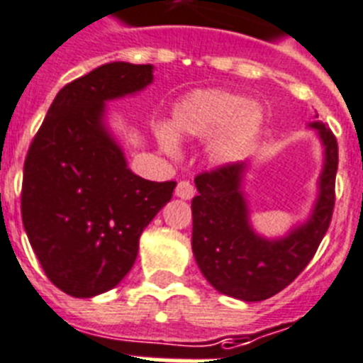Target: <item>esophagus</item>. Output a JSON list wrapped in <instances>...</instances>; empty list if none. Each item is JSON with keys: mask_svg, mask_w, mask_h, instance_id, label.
Listing matches in <instances>:
<instances>
[{"mask_svg": "<svg viewBox=\"0 0 363 363\" xmlns=\"http://www.w3.org/2000/svg\"><path fill=\"white\" fill-rule=\"evenodd\" d=\"M174 194L178 198H182V200H191V198L194 196V187L189 184V182H179V184L176 185Z\"/></svg>", "mask_w": 363, "mask_h": 363, "instance_id": "1", "label": "esophagus"}]
</instances>
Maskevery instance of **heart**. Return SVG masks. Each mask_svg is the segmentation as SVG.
Here are the masks:
<instances>
[{
  "label": "heart",
  "instance_id": "1",
  "mask_svg": "<svg viewBox=\"0 0 363 363\" xmlns=\"http://www.w3.org/2000/svg\"><path fill=\"white\" fill-rule=\"evenodd\" d=\"M264 123V111L244 95L225 89H196L179 99L170 113V132L157 130L160 147L176 152V139H209V156L218 165H229L244 156Z\"/></svg>",
  "mask_w": 363,
  "mask_h": 363
}]
</instances>
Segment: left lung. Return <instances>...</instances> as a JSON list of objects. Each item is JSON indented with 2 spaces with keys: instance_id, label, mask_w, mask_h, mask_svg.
Masks as SVG:
<instances>
[{
  "instance_id": "left-lung-1",
  "label": "left lung",
  "mask_w": 363,
  "mask_h": 363,
  "mask_svg": "<svg viewBox=\"0 0 363 363\" xmlns=\"http://www.w3.org/2000/svg\"><path fill=\"white\" fill-rule=\"evenodd\" d=\"M323 147L318 194L306 220L283 237H264L252 224L244 191L250 161L196 176L193 253L215 290L240 301H264L292 283L311 262L329 229L334 209L337 143L321 121L308 123Z\"/></svg>"
}]
</instances>
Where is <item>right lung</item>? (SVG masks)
I'll return each mask as SVG.
<instances>
[{
    "mask_svg": "<svg viewBox=\"0 0 363 363\" xmlns=\"http://www.w3.org/2000/svg\"><path fill=\"white\" fill-rule=\"evenodd\" d=\"M154 82L152 64L110 62L57 93L23 167L21 218L52 284L95 297L132 270L143 229L170 202L176 182L128 169L108 126V102Z\"/></svg>",
    "mask_w": 363,
    "mask_h": 363,
    "instance_id": "right-lung-1",
    "label": "right lung"
}]
</instances>
